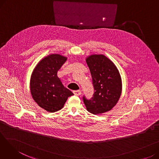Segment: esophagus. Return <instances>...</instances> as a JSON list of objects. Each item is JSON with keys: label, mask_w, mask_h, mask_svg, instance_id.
I'll use <instances>...</instances> for the list:
<instances>
[{"label": "esophagus", "mask_w": 159, "mask_h": 159, "mask_svg": "<svg viewBox=\"0 0 159 159\" xmlns=\"http://www.w3.org/2000/svg\"><path fill=\"white\" fill-rule=\"evenodd\" d=\"M73 93L75 95H80L81 94V91L80 90H75V91H73Z\"/></svg>", "instance_id": "1"}]
</instances>
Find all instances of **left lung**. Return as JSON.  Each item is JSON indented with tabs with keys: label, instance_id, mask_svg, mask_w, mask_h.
<instances>
[{
	"label": "left lung",
	"instance_id": "obj_1",
	"mask_svg": "<svg viewBox=\"0 0 159 159\" xmlns=\"http://www.w3.org/2000/svg\"><path fill=\"white\" fill-rule=\"evenodd\" d=\"M95 91L91 100L83 97L86 110L93 115L110 111L122 93V79L115 64L102 54H93L86 58Z\"/></svg>",
	"mask_w": 159,
	"mask_h": 159
}]
</instances>
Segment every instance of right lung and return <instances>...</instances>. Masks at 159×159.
<instances>
[{
    "label": "right lung",
    "instance_id": "add662e5",
    "mask_svg": "<svg viewBox=\"0 0 159 159\" xmlns=\"http://www.w3.org/2000/svg\"><path fill=\"white\" fill-rule=\"evenodd\" d=\"M67 60L60 54H49L41 59L33 69L30 79V91L33 100L43 109L54 113L61 110L68 98L73 95L64 86L57 72Z\"/></svg>",
    "mask_w": 159,
    "mask_h": 159
}]
</instances>
